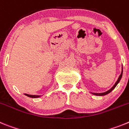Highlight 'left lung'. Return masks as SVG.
Listing matches in <instances>:
<instances>
[{
  "label": "left lung",
  "instance_id": "1",
  "mask_svg": "<svg viewBox=\"0 0 129 129\" xmlns=\"http://www.w3.org/2000/svg\"><path fill=\"white\" fill-rule=\"evenodd\" d=\"M122 75H123V67H122V71H121V75H119V77L118 79H117V80L116 81V82L115 83V84L114 85V86L112 87L110 89H109V90H108V91H105V92H103V93H91L93 94V95H98V96H103V95H107V94H108L109 93L111 92L112 91L113 89H114V88H116V86L117 85V84L119 82V81L121 80V77H122Z\"/></svg>",
  "mask_w": 129,
  "mask_h": 129
}]
</instances>
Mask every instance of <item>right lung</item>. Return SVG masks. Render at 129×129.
<instances>
[{
	"mask_svg": "<svg viewBox=\"0 0 129 129\" xmlns=\"http://www.w3.org/2000/svg\"><path fill=\"white\" fill-rule=\"evenodd\" d=\"M24 95H25L26 96H27V97H31V98H38V97H40L41 96V95H28V94H26V93H24Z\"/></svg>",
	"mask_w": 129,
	"mask_h": 129,
	"instance_id": "right-lung-1",
	"label": "right lung"
}]
</instances>
